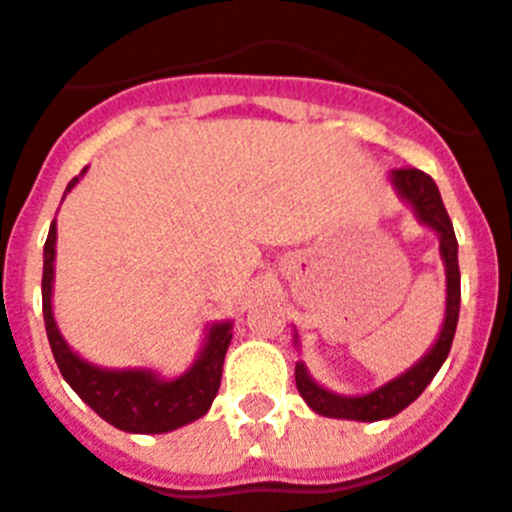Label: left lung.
I'll return each instance as SVG.
<instances>
[{"mask_svg": "<svg viewBox=\"0 0 512 512\" xmlns=\"http://www.w3.org/2000/svg\"><path fill=\"white\" fill-rule=\"evenodd\" d=\"M391 185L396 187L399 198L407 200L425 227H431L439 235V253L447 269V312H444V325L428 354L418 365L402 372L399 378L388 380L386 386L375 388L365 396H341L314 383L312 375L306 372L304 362L296 365V386L304 402L312 407L317 415L343 420H362V423H375V420L394 418L404 407H410L415 399L431 383L433 375L444 365L452 349V338L457 330V317H460V264H457V237L447 208L441 203L439 187L425 171L420 169H396L391 171ZM298 343V335H296Z\"/></svg>", "mask_w": 512, "mask_h": 512, "instance_id": "obj_1", "label": "left lung"}]
</instances>
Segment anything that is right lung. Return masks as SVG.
<instances>
[{
    "label": "right lung",
    "instance_id": "right-lung-1",
    "mask_svg": "<svg viewBox=\"0 0 512 512\" xmlns=\"http://www.w3.org/2000/svg\"><path fill=\"white\" fill-rule=\"evenodd\" d=\"M76 182H79V177L68 182L65 192H71ZM55 243L57 227L52 222L47 243H44L42 309L49 346H52V354H55V362L63 372L65 383L102 420H108L110 425H116L126 433H166L203 418L211 410V402H214L219 383H222L224 354H227V346L232 341V322H216V325L208 327L206 343H203L198 359L192 362L185 375L174 380L161 378L153 370H137V367L108 370V367L92 365L65 343V338L57 330L55 314H52Z\"/></svg>",
    "mask_w": 512,
    "mask_h": 512
}]
</instances>
